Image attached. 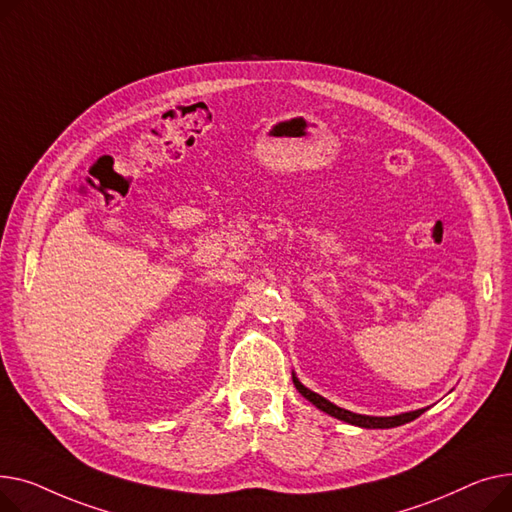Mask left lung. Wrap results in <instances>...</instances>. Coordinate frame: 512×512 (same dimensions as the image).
Returning a JSON list of instances; mask_svg holds the SVG:
<instances>
[{
  "label": "left lung",
  "mask_w": 512,
  "mask_h": 512,
  "mask_svg": "<svg viewBox=\"0 0 512 512\" xmlns=\"http://www.w3.org/2000/svg\"><path fill=\"white\" fill-rule=\"evenodd\" d=\"M293 384L295 388L302 393L312 405H316L320 411L333 415L337 419H341V422H347L351 426H359V428H397V426H403L407 422H413L415 417L422 415L426 409H415V411H409V413H401V415H393V417H374V415H359V413H353V411H347L343 407H337L335 403L326 401L324 397H320L318 393H314V390L306 388L302 382L297 380V376L293 374Z\"/></svg>",
  "instance_id": "obj_1"
}]
</instances>
